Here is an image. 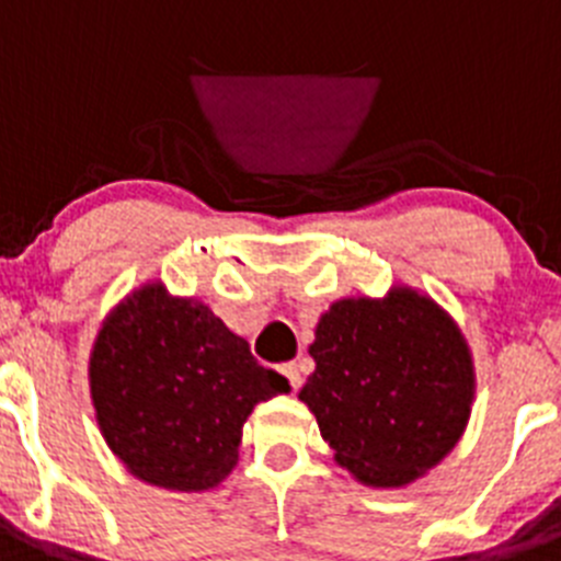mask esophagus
<instances>
[{
	"instance_id": "1",
	"label": "esophagus",
	"mask_w": 561,
	"mask_h": 561,
	"mask_svg": "<svg viewBox=\"0 0 561 561\" xmlns=\"http://www.w3.org/2000/svg\"><path fill=\"white\" fill-rule=\"evenodd\" d=\"M280 374H284L286 379H289L291 390H297V388H300V385H304V376H300V368H297L295 362H286L284 368H280Z\"/></svg>"
}]
</instances>
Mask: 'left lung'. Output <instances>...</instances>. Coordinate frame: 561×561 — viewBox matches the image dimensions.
I'll return each mask as SVG.
<instances>
[{"mask_svg": "<svg viewBox=\"0 0 561 561\" xmlns=\"http://www.w3.org/2000/svg\"><path fill=\"white\" fill-rule=\"evenodd\" d=\"M300 390L334 460L376 489H399L447 458L466 430L474 365L453 317L427 295L345 297L320 317Z\"/></svg>", "mask_w": 561, "mask_h": 561, "instance_id": "8db88e82", "label": "left lung"}]
</instances>
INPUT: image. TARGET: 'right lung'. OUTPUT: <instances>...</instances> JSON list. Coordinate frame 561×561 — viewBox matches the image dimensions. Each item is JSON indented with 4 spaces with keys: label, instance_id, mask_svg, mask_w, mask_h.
Instances as JSON below:
<instances>
[{
    "label": "right lung",
    "instance_id": "1",
    "mask_svg": "<svg viewBox=\"0 0 561 561\" xmlns=\"http://www.w3.org/2000/svg\"><path fill=\"white\" fill-rule=\"evenodd\" d=\"M103 440L142 483L207 492L238 463L247 415L289 393L210 306L146 284L114 306L89 356Z\"/></svg>",
    "mask_w": 561,
    "mask_h": 561
}]
</instances>
